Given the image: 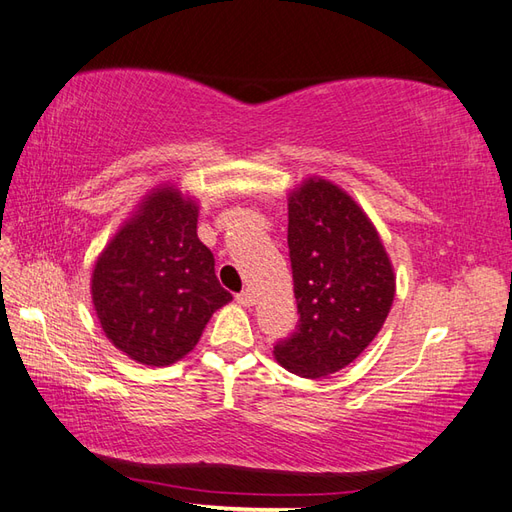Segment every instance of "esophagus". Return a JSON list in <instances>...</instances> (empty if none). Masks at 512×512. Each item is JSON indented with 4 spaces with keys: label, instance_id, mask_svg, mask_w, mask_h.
I'll use <instances>...</instances> for the list:
<instances>
[{
    "label": "esophagus",
    "instance_id": "34e87169",
    "mask_svg": "<svg viewBox=\"0 0 512 512\" xmlns=\"http://www.w3.org/2000/svg\"><path fill=\"white\" fill-rule=\"evenodd\" d=\"M236 302L243 304V306H254L258 302V298H256V293L252 289H245V291L236 295Z\"/></svg>",
    "mask_w": 512,
    "mask_h": 512
}]
</instances>
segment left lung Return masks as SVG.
Listing matches in <instances>:
<instances>
[{
    "instance_id": "1",
    "label": "left lung",
    "mask_w": 512,
    "mask_h": 512,
    "mask_svg": "<svg viewBox=\"0 0 512 512\" xmlns=\"http://www.w3.org/2000/svg\"><path fill=\"white\" fill-rule=\"evenodd\" d=\"M287 243L300 320L274 357L298 377L322 379L381 331L396 293L394 267L368 214L322 177L289 192Z\"/></svg>"
}]
</instances>
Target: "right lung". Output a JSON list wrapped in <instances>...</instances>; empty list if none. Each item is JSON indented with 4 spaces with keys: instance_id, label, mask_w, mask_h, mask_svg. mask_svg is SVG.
<instances>
[{
    "instance_id": "add662e5",
    "label": "right lung",
    "mask_w": 512,
    "mask_h": 512,
    "mask_svg": "<svg viewBox=\"0 0 512 512\" xmlns=\"http://www.w3.org/2000/svg\"><path fill=\"white\" fill-rule=\"evenodd\" d=\"M195 197L162 184L120 225L92 271V302L109 342L144 366H170L197 346L232 300L197 236Z\"/></svg>"
}]
</instances>
